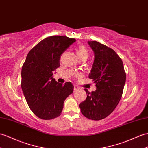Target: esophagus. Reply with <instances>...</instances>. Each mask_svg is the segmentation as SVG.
I'll use <instances>...</instances> for the list:
<instances>
[{"label":"esophagus","instance_id":"34e87169","mask_svg":"<svg viewBox=\"0 0 148 148\" xmlns=\"http://www.w3.org/2000/svg\"><path fill=\"white\" fill-rule=\"evenodd\" d=\"M79 89V88L78 86H75V85L74 86V91L78 90Z\"/></svg>","mask_w":148,"mask_h":148}]
</instances>
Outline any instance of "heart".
<instances>
[{
	"instance_id": "heart-1",
	"label": "heart",
	"mask_w": 148,
	"mask_h": 148,
	"mask_svg": "<svg viewBox=\"0 0 148 148\" xmlns=\"http://www.w3.org/2000/svg\"><path fill=\"white\" fill-rule=\"evenodd\" d=\"M76 54L79 58H81L82 57H86L87 58L88 56V53L86 49L83 46H81L80 47L78 48V49L76 50Z\"/></svg>"
}]
</instances>
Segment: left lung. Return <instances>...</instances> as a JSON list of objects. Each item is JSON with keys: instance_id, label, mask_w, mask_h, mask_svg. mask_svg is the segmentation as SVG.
Masks as SVG:
<instances>
[{"instance_id": "8db88e82", "label": "left lung", "mask_w": 148, "mask_h": 148, "mask_svg": "<svg viewBox=\"0 0 148 148\" xmlns=\"http://www.w3.org/2000/svg\"><path fill=\"white\" fill-rule=\"evenodd\" d=\"M95 54L89 78L96 83L97 90L90 92L79 105L86 117L99 121L114 110L121 100L125 83L126 74L122 60L115 51L96 41L88 42Z\"/></svg>"}]
</instances>
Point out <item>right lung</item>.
<instances>
[{
	"label": "right lung",
	"mask_w": 148,
	"mask_h": 148,
	"mask_svg": "<svg viewBox=\"0 0 148 148\" xmlns=\"http://www.w3.org/2000/svg\"><path fill=\"white\" fill-rule=\"evenodd\" d=\"M75 39L51 36L43 39L27 53L21 70V88L29 108L38 117L50 120L61 115L64 102L73 92L71 82L62 85L53 78L60 56Z\"/></svg>",
	"instance_id": "1"
}]
</instances>
